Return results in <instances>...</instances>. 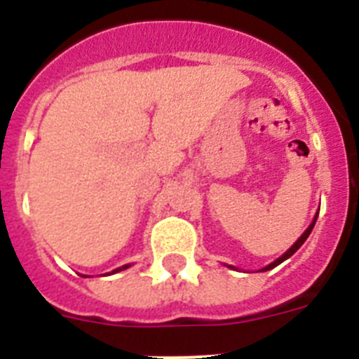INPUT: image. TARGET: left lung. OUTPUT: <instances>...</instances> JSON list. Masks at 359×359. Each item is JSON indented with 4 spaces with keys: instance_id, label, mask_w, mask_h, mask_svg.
<instances>
[{
    "instance_id": "1",
    "label": "left lung",
    "mask_w": 359,
    "mask_h": 359,
    "mask_svg": "<svg viewBox=\"0 0 359 359\" xmlns=\"http://www.w3.org/2000/svg\"><path fill=\"white\" fill-rule=\"evenodd\" d=\"M316 217H318V212H316L315 219H313V223H311V224H309V226H307V230H306V231H304L302 236L298 237V241H297V243H294V244H293V246H291V248H290V250H287V252H286V253H284V255H282V257H278L277 261H273V262H271V264H268V266H266V268H262V269H261V271H268V269H273V268H275V266H278V264H280V262H284V261H286V259H290V257H291V255H293V253H294V252H297V250H298V248H300V246H302V244H304V243H306V239H307V237H309L311 230H313V226H315V223H316ZM228 268H233V266H228Z\"/></svg>"
}]
</instances>
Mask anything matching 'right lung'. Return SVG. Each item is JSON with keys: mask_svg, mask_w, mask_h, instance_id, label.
<instances>
[{"mask_svg": "<svg viewBox=\"0 0 359 359\" xmlns=\"http://www.w3.org/2000/svg\"><path fill=\"white\" fill-rule=\"evenodd\" d=\"M129 268V264H126V266H122V268H116L115 271H111V273H116V271H122V269H128Z\"/></svg>", "mask_w": 359, "mask_h": 359, "instance_id": "add662e5", "label": "right lung"}]
</instances>
